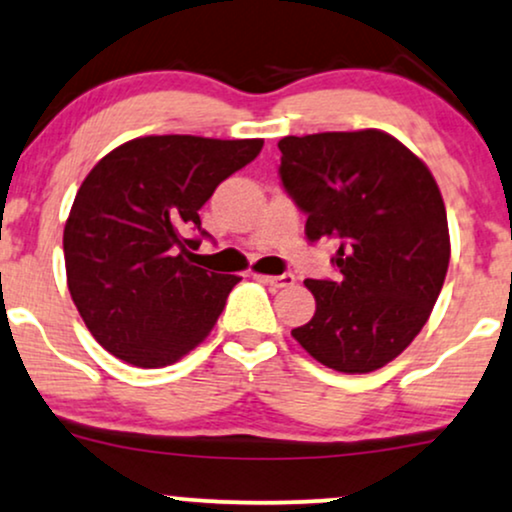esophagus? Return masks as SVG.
I'll return each mask as SVG.
<instances>
[{"label": "esophagus", "instance_id": "34e87169", "mask_svg": "<svg viewBox=\"0 0 512 512\" xmlns=\"http://www.w3.org/2000/svg\"><path fill=\"white\" fill-rule=\"evenodd\" d=\"M261 280L266 285L273 287V290H280V287H290L294 285V275L292 273H282V275H261Z\"/></svg>", "mask_w": 512, "mask_h": 512}]
</instances>
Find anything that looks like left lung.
Segmentation results:
<instances>
[{
    "label": "left lung",
    "instance_id": "8db88e82",
    "mask_svg": "<svg viewBox=\"0 0 512 512\" xmlns=\"http://www.w3.org/2000/svg\"><path fill=\"white\" fill-rule=\"evenodd\" d=\"M280 179L306 213V239H333L338 280H306L316 314L292 338L316 362L369 374L429 321L450 261L434 174L386 131H326L278 143Z\"/></svg>",
    "mask_w": 512,
    "mask_h": 512
}]
</instances>
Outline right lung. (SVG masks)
<instances>
[{
  "label": "right lung",
  "mask_w": 512,
  "mask_h": 512,
  "mask_svg": "<svg viewBox=\"0 0 512 512\" xmlns=\"http://www.w3.org/2000/svg\"><path fill=\"white\" fill-rule=\"evenodd\" d=\"M261 138L141 136L107 153L64 227L66 285L107 352L141 369L179 362L206 340L237 275L196 266L198 210L261 153Z\"/></svg>",
  "instance_id": "1"
}]
</instances>
